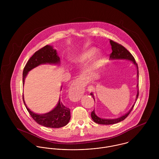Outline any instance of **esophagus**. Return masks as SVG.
<instances>
[{"label": "esophagus", "instance_id": "esophagus-1", "mask_svg": "<svg viewBox=\"0 0 159 159\" xmlns=\"http://www.w3.org/2000/svg\"><path fill=\"white\" fill-rule=\"evenodd\" d=\"M83 93V88L82 79L78 78L74 81L70 88L69 93L70 98L73 102H77L81 98Z\"/></svg>", "mask_w": 159, "mask_h": 159}]
</instances>
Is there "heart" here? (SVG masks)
Listing matches in <instances>:
<instances>
[{
  "mask_svg": "<svg viewBox=\"0 0 159 159\" xmlns=\"http://www.w3.org/2000/svg\"><path fill=\"white\" fill-rule=\"evenodd\" d=\"M97 49L95 48H90L83 52H82L81 54H80L78 56L75 57L73 59V61L76 63H80L83 64L91 60L94 55L97 52ZM102 61V55L100 54H98L96 56L94 61H93V66L95 67H98L100 66Z\"/></svg>",
  "mask_w": 159,
  "mask_h": 159,
  "instance_id": "1",
  "label": "heart"
}]
</instances>
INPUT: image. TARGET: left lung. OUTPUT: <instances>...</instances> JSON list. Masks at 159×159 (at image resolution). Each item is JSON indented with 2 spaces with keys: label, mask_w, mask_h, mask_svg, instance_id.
Here are the masks:
<instances>
[{
  "label": "left lung",
  "mask_w": 159,
  "mask_h": 159,
  "mask_svg": "<svg viewBox=\"0 0 159 159\" xmlns=\"http://www.w3.org/2000/svg\"><path fill=\"white\" fill-rule=\"evenodd\" d=\"M110 43L111 45V49H112V52L111 54H110V59H126V60H129L130 61H132V62L134 64V65H135V66L137 68V77H138V80L139 78V75H138V64H136L135 60V58L134 57V56L132 55V54L124 46L115 42H114L113 40H110ZM137 88H138V91H137V94H136V99L135 101L137 100V98L138 97V95H139V90H138V83L137 84ZM91 95H92V97L94 100V97H93V95L92 93H91ZM95 101V100H94ZM135 104H134V105L132 106V107L131 108V109L129 110V111L127 113L125 114L124 116H122L121 117L117 118V119H102L100 118L99 117H98L95 113V110H93L92 113H91V117L93 119V120L98 124H103V125H110V124H116L118 123L123 120H124L130 114V113L132 111V109L134 107Z\"/></svg>",
  "instance_id": "obj_1"
}]
</instances>
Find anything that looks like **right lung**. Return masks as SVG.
<instances>
[{
	"instance_id": "add662e5",
	"label": "right lung",
	"mask_w": 159,
	"mask_h": 159,
	"mask_svg": "<svg viewBox=\"0 0 159 159\" xmlns=\"http://www.w3.org/2000/svg\"><path fill=\"white\" fill-rule=\"evenodd\" d=\"M45 64H59L60 58L52 46L46 45L36 51L25 64L23 73V84L28 72L36 67ZM62 89V87L61 88ZM24 103L33 119L39 124L49 128H60L66 125L70 119V110L65 107L61 98L56 107L47 113L38 114L31 111L26 106L23 95Z\"/></svg>"
}]
</instances>
